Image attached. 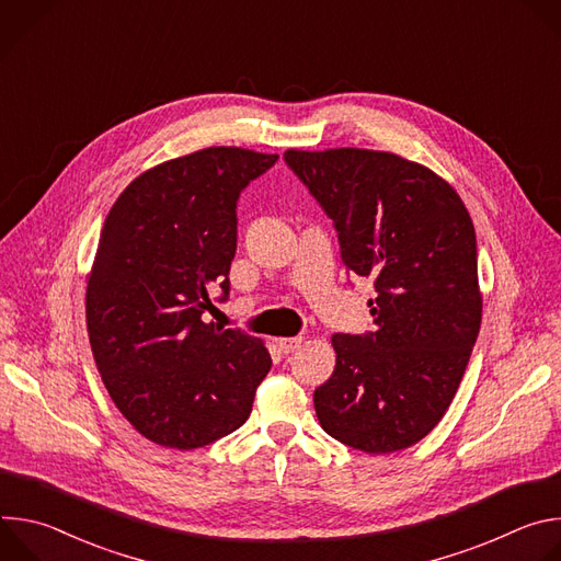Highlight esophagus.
<instances>
[{
    "instance_id": "esophagus-1",
    "label": "esophagus",
    "mask_w": 561,
    "mask_h": 561,
    "mask_svg": "<svg viewBox=\"0 0 561 561\" xmlns=\"http://www.w3.org/2000/svg\"><path fill=\"white\" fill-rule=\"evenodd\" d=\"M301 342H304L301 337H282V340H277V346L284 355H288V353H295L301 346Z\"/></svg>"
}]
</instances>
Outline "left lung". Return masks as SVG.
<instances>
[{
	"mask_svg": "<svg viewBox=\"0 0 561 561\" xmlns=\"http://www.w3.org/2000/svg\"><path fill=\"white\" fill-rule=\"evenodd\" d=\"M333 219L348 271L375 282V331L333 335L335 370L314 413L370 455L424 439L448 411L482 327L472 219L431 169L386 150L284 152Z\"/></svg>",
	"mask_w": 561,
	"mask_h": 561,
	"instance_id": "left-lung-1",
	"label": "left lung"
}]
</instances>
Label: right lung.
<instances>
[{
    "mask_svg": "<svg viewBox=\"0 0 561 561\" xmlns=\"http://www.w3.org/2000/svg\"><path fill=\"white\" fill-rule=\"evenodd\" d=\"M279 154L210 146L135 178L106 215L87 277L102 381L146 439L193 450L237 431L271 370L260 337L204 322L228 295L237 199Z\"/></svg>",
    "mask_w": 561,
    "mask_h": 561,
    "instance_id": "obj_1",
    "label": "right lung"
}]
</instances>
